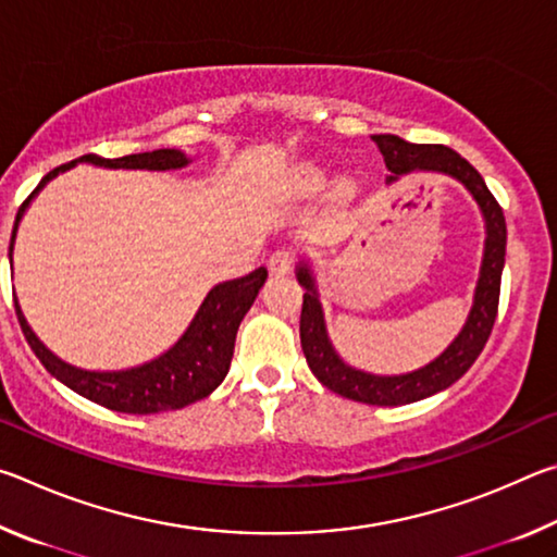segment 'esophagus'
I'll return each mask as SVG.
<instances>
[{"mask_svg": "<svg viewBox=\"0 0 557 557\" xmlns=\"http://www.w3.org/2000/svg\"><path fill=\"white\" fill-rule=\"evenodd\" d=\"M292 262H295V252L282 248V250L272 252L270 260H268V265H270L272 275H287V272L292 270Z\"/></svg>", "mask_w": 557, "mask_h": 557, "instance_id": "obj_1", "label": "esophagus"}]
</instances>
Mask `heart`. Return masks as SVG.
Returning <instances> with one entry per match:
<instances>
[{
    "mask_svg": "<svg viewBox=\"0 0 557 557\" xmlns=\"http://www.w3.org/2000/svg\"><path fill=\"white\" fill-rule=\"evenodd\" d=\"M299 186L305 188V191H319V188H324L326 186V174L322 172V169H317V166H307L305 172L299 174ZM344 191H348V186H344Z\"/></svg>",
    "mask_w": 557,
    "mask_h": 557,
    "instance_id": "obj_1",
    "label": "heart"
}]
</instances>
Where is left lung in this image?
<instances>
[{
	"mask_svg": "<svg viewBox=\"0 0 557 557\" xmlns=\"http://www.w3.org/2000/svg\"><path fill=\"white\" fill-rule=\"evenodd\" d=\"M373 143L379 145L385 159V166L393 174L391 182L410 174V172H440L445 176L457 178L467 188L471 199L476 201L479 211L484 215V258L479 270L474 301H471L469 317L461 332L455 336L445 351L435 361L422 366L418 371L400 375H375L348 366L329 338L324 309L319 301V289L314 272L307 260H299L297 280L305 287V301H301L299 317V338L301 351L307 356V363L317 381L326 385L329 391L344 395L348 400L366 405H408L414 400L430 398L440 391L449 388L465 375L476 356L486 346V338L492 334L498 309V292H502V272L506 260V219L502 206L488 191L482 174L471 166L465 157H459L455 149L445 145H412L405 143L398 135H373Z\"/></svg>",
	"mask_w": 557,
	"mask_h": 557,
	"instance_id": "8db88e82",
	"label": "left lung"
}]
</instances>
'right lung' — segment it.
I'll return each mask as SVG.
<instances>
[{"mask_svg": "<svg viewBox=\"0 0 557 557\" xmlns=\"http://www.w3.org/2000/svg\"><path fill=\"white\" fill-rule=\"evenodd\" d=\"M96 164L106 169H149V172H169V169H182L191 157H186L182 149H154V152L143 154H127L120 159H102L98 154H83L73 162L63 164L41 178V184L34 188L29 199L22 203L16 213L12 240H9V265H12V250L16 240L18 223H22L26 209L34 201V196L59 176L61 172H69L75 164ZM268 270L258 268L250 275L228 280L215 285L206 299L201 301L199 312L186 326V332L178 336V342L166 348L162 356L152 358L143 366L125 371H86L78 366L65 363L63 358L44 346L34 329L26 322V317L14 299L18 324L29 342L32 351L44 363L53 379H59L63 385H69L83 398L102 405L108 410L117 412H132V414H152L164 410H178L186 408L196 400L211 395L223 383L225 373L231 369L235 334L243 317L256 301L260 287L265 285Z\"/></svg>", "mask_w": 557, "mask_h": 557, "instance_id": "right-lung-1", "label": "right lung"}]
</instances>
